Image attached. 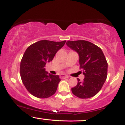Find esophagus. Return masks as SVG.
Returning a JSON list of instances; mask_svg holds the SVG:
<instances>
[{"label":"esophagus","instance_id":"obj_1","mask_svg":"<svg viewBox=\"0 0 125 125\" xmlns=\"http://www.w3.org/2000/svg\"><path fill=\"white\" fill-rule=\"evenodd\" d=\"M60 78L62 79H67V78H69V76H67V75L64 74H61V75H60Z\"/></svg>","mask_w":125,"mask_h":125}]
</instances>
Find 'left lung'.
<instances>
[{
    "mask_svg": "<svg viewBox=\"0 0 125 125\" xmlns=\"http://www.w3.org/2000/svg\"><path fill=\"white\" fill-rule=\"evenodd\" d=\"M66 45L79 54L80 69L84 78L77 79V84L72 88L73 94L80 98L95 95L105 82L108 63L103 51L94 43L84 40L68 41Z\"/></svg>",
    "mask_w": 125,
    "mask_h": 125,
    "instance_id": "obj_1",
    "label": "left lung"
}]
</instances>
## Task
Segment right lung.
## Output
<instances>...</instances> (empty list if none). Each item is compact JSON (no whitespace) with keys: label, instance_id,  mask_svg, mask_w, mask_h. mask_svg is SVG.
Masks as SVG:
<instances>
[{"label":"right lung","instance_id":"1","mask_svg":"<svg viewBox=\"0 0 125 125\" xmlns=\"http://www.w3.org/2000/svg\"><path fill=\"white\" fill-rule=\"evenodd\" d=\"M65 42L66 41L41 40L31 45L25 51L20 63V75L25 88L32 95L46 98L56 93L61 79L58 75L46 72L45 66Z\"/></svg>","mask_w":125,"mask_h":125}]
</instances>
